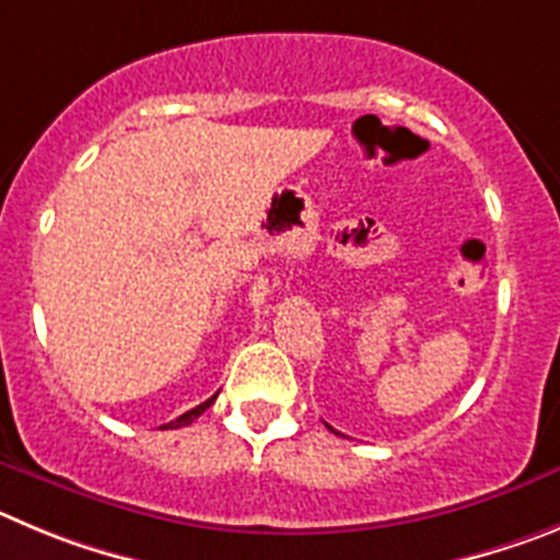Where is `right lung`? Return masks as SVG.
<instances>
[{
  "instance_id": "obj_1",
  "label": "right lung",
  "mask_w": 560,
  "mask_h": 560,
  "mask_svg": "<svg viewBox=\"0 0 560 560\" xmlns=\"http://www.w3.org/2000/svg\"><path fill=\"white\" fill-rule=\"evenodd\" d=\"M214 399H218V396H211V399H206V401H203V405L192 407V410H186V412H184V416H178V418H175V421H170V424L159 427V430H178V427H186V424H192L195 418H198V416H203V412H206V410H209V407H211V401H214Z\"/></svg>"
}]
</instances>
